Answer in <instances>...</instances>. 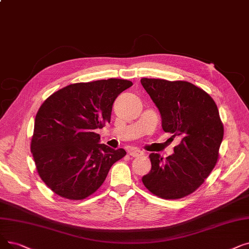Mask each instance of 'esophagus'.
Wrapping results in <instances>:
<instances>
[{
	"label": "esophagus",
	"mask_w": 249,
	"mask_h": 249,
	"mask_svg": "<svg viewBox=\"0 0 249 249\" xmlns=\"http://www.w3.org/2000/svg\"><path fill=\"white\" fill-rule=\"evenodd\" d=\"M128 153H129V155H130L133 158H139V157H142L143 156L142 151L137 149V148H130V149H129Z\"/></svg>",
	"instance_id": "34e87169"
}]
</instances>
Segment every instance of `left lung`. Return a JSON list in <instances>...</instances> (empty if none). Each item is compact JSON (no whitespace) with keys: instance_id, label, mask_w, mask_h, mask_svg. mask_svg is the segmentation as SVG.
I'll use <instances>...</instances> for the list:
<instances>
[{"instance_id":"obj_1","label":"left lung","mask_w":249,"mask_h":249,"mask_svg":"<svg viewBox=\"0 0 249 249\" xmlns=\"http://www.w3.org/2000/svg\"><path fill=\"white\" fill-rule=\"evenodd\" d=\"M140 82L160 111L163 130L181 137L166 160L149 155L151 169L142 177L143 184L160 198L187 196L218 161L224 136L218 107L209 93L187 81L142 78Z\"/></svg>"}]
</instances>
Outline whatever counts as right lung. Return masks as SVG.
<instances>
[{
    "instance_id": "1",
    "label": "right lung",
    "mask_w": 249,
    "mask_h": 249,
    "mask_svg": "<svg viewBox=\"0 0 249 249\" xmlns=\"http://www.w3.org/2000/svg\"><path fill=\"white\" fill-rule=\"evenodd\" d=\"M131 85L117 78L74 83L40 106L30 149L39 177L52 191L67 199H84L125 157L123 148L100 143L95 132L111 122L115 100Z\"/></svg>"
}]
</instances>
